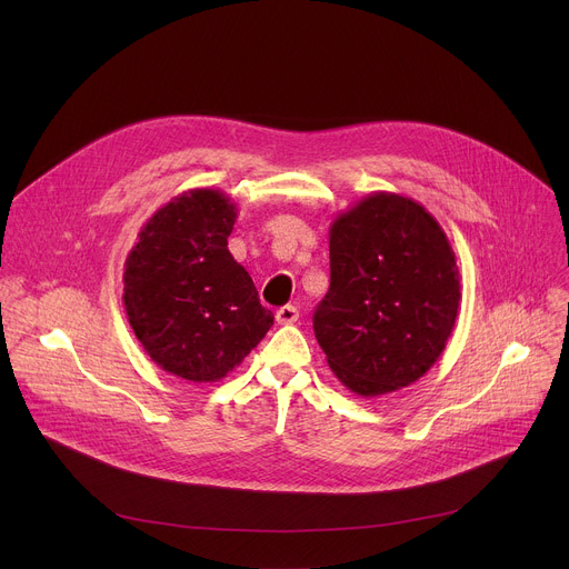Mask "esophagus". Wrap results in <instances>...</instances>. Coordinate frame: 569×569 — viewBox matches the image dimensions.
Listing matches in <instances>:
<instances>
[{"label": "esophagus", "instance_id": "1", "mask_svg": "<svg viewBox=\"0 0 569 569\" xmlns=\"http://www.w3.org/2000/svg\"><path fill=\"white\" fill-rule=\"evenodd\" d=\"M299 319V310H297V306H281L279 310H277V321L279 323H295Z\"/></svg>", "mask_w": 569, "mask_h": 569}]
</instances>
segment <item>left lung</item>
<instances>
[{"label":"left lung","instance_id":"8db88e82","mask_svg":"<svg viewBox=\"0 0 569 569\" xmlns=\"http://www.w3.org/2000/svg\"><path fill=\"white\" fill-rule=\"evenodd\" d=\"M329 250L312 329L331 371L365 398L417 382L443 353L461 299L446 231L412 198L376 191L333 220Z\"/></svg>","mask_w":569,"mask_h":569}]
</instances>
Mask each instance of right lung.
<instances>
[{
  "instance_id": "obj_1",
  "label": "right lung",
  "mask_w": 569,
  "mask_h": 569,
  "mask_svg": "<svg viewBox=\"0 0 569 569\" xmlns=\"http://www.w3.org/2000/svg\"><path fill=\"white\" fill-rule=\"evenodd\" d=\"M238 218L218 189H191L141 227L123 270V306L150 360L164 371L216 382L270 331L252 277L227 250Z\"/></svg>"
}]
</instances>
